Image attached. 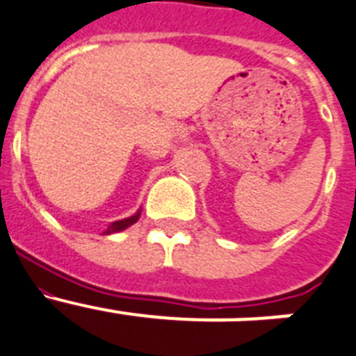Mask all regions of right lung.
Segmentation results:
<instances>
[{
    "label": "right lung",
    "mask_w": 356,
    "mask_h": 356,
    "mask_svg": "<svg viewBox=\"0 0 356 356\" xmlns=\"http://www.w3.org/2000/svg\"><path fill=\"white\" fill-rule=\"evenodd\" d=\"M138 218H140V211L136 213V215L129 216V218H123V220H118V222H113V224L107 227V231H105V234H111V233H118V231H123L127 229L129 225H132L134 222H138Z\"/></svg>",
    "instance_id": "1"
}]
</instances>
